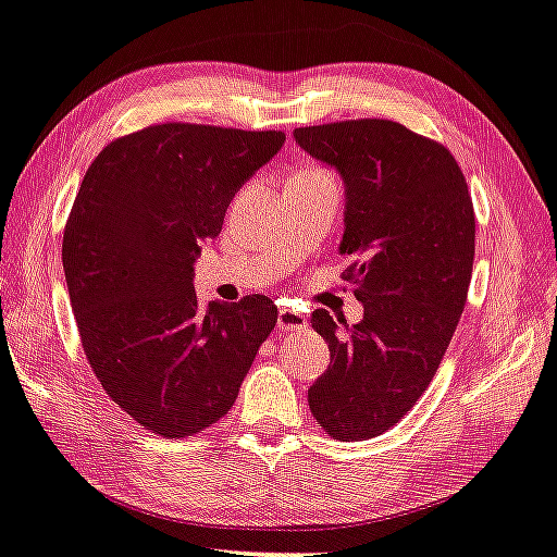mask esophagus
Returning a JSON list of instances; mask_svg holds the SVG:
<instances>
[{"mask_svg":"<svg viewBox=\"0 0 557 557\" xmlns=\"http://www.w3.org/2000/svg\"><path fill=\"white\" fill-rule=\"evenodd\" d=\"M308 329V321L304 313L290 311V308H281L278 311V331L284 333H294V331H304Z\"/></svg>","mask_w":557,"mask_h":557,"instance_id":"esophagus-1","label":"esophagus"}]
</instances>
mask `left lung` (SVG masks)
<instances>
[{"label": "left lung", "mask_w": 557, "mask_h": 557, "mask_svg": "<svg viewBox=\"0 0 557 557\" xmlns=\"http://www.w3.org/2000/svg\"><path fill=\"white\" fill-rule=\"evenodd\" d=\"M346 184L341 253L363 321L336 326L315 308L331 366L308 408L331 438L366 441L396 425L446 356L466 308L475 211L463 171L443 144L391 119H348L294 132Z\"/></svg>", "instance_id": "obj_1"}]
</instances>
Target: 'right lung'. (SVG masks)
Wrapping results in <instances>:
<instances>
[{
  "label": "right lung",
  "mask_w": 557,
  "mask_h": 557,
  "mask_svg": "<svg viewBox=\"0 0 557 557\" xmlns=\"http://www.w3.org/2000/svg\"><path fill=\"white\" fill-rule=\"evenodd\" d=\"M284 132L166 122L119 136L91 161L64 226L62 261L82 348L107 396L164 438L228 413L278 321L269 296L201 306L199 244Z\"/></svg>",
  "instance_id": "add662e5"
}]
</instances>
